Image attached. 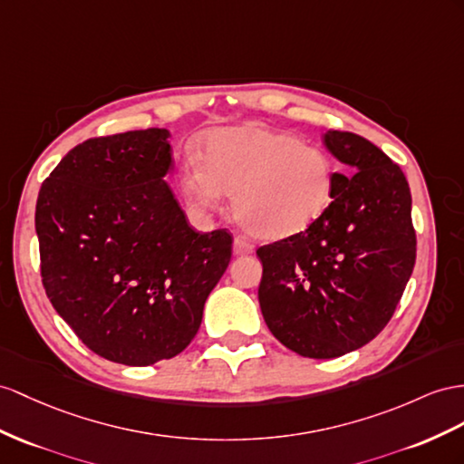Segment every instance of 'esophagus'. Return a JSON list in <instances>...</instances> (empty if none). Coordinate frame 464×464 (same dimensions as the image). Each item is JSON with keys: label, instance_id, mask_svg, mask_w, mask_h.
<instances>
[{"label": "esophagus", "instance_id": "34e87169", "mask_svg": "<svg viewBox=\"0 0 464 464\" xmlns=\"http://www.w3.org/2000/svg\"><path fill=\"white\" fill-rule=\"evenodd\" d=\"M253 251H255V246H253V243H251V241H248V239H245V237H237V239L233 241V253H235L237 256L253 255Z\"/></svg>", "mask_w": 464, "mask_h": 464}]
</instances>
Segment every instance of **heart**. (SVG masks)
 <instances>
[{
  "instance_id": "obj_1",
  "label": "heart",
  "mask_w": 464,
  "mask_h": 464,
  "mask_svg": "<svg viewBox=\"0 0 464 464\" xmlns=\"http://www.w3.org/2000/svg\"><path fill=\"white\" fill-rule=\"evenodd\" d=\"M337 166L317 147L275 129L241 125L208 137L199 162L182 170L180 188L198 211H216L221 194L243 229L266 241L307 231L334 199Z\"/></svg>"
}]
</instances>
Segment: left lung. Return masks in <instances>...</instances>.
I'll return each instance as SVG.
<instances>
[{
  "mask_svg": "<svg viewBox=\"0 0 464 464\" xmlns=\"http://www.w3.org/2000/svg\"><path fill=\"white\" fill-rule=\"evenodd\" d=\"M349 166L310 229L260 246L258 302L284 347L335 359L372 341L396 312L415 265L411 194L401 169L371 140L329 129Z\"/></svg>",
  "mask_w": 464,
  "mask_h": 464,
  "instance_id": "1",
  "label": "left lung"
}]
</instances>
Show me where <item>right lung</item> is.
<instances>
[{"label": "right lung", "instance_id": "obj_1", "mask_svg": "<svg viewBox=\"0 0 464 464\" xmlns=\"http://www.w3.org/2000/svg\"><path fill=\"white\" fill-rule=\"evenodd\" d=\"M169 130L93 137L41 186L34 211L46 295L103 359L149 366L182 353L227 270L231 233H199L162 178Z\"/></svg>", "mask_w": 464, "mask_h": 464}]
</instances>
